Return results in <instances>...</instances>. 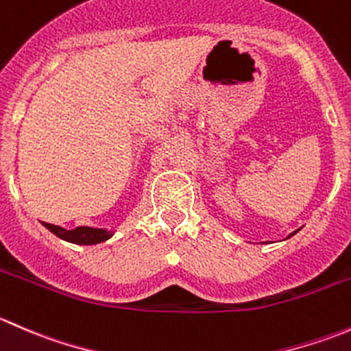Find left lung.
I'll list each match as a JSON object with an SVG mask.
<instances>
[{"instance_id": "left-lung-1", "label": "left lung", "mask_w": 351, "mask_h": 351, "mask_svg": "<svg viewBox=\"0 0 351 351\" xmlns=\"http://www.w3.org/2000/svg\"><path fill=\"white\" fill-rule=\"evenodd\" d=\"M293 234H295V232H293ZM290 236H292V234H290ZM290 236H289V238H290Z\"/></svg>"}]
</instances>
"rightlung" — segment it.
Here are the masks:
<instances>
[{
    "mask_svg": "<svg viewBox=\"0 0 351 351\" xmlns=\"http://www.w3.org/2000/svg\"><path fill=\"white\" fill-rule=\"evenodd\" d=\"M45 228L51 232H54L58 238L66 239L69 243L76 244H97L101 241H107V239L112 236V232L105 231V229H95V228H76V229H67L59 228V226L49 224V222H44Z\"/></svg>",
    "mask_w": 351,
    "mask_h": 351,
    "instance_id": "obj_1",
    "label": "right lung"
}]
</instances>
